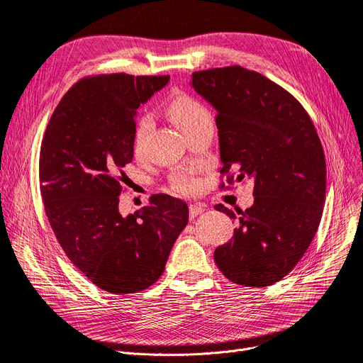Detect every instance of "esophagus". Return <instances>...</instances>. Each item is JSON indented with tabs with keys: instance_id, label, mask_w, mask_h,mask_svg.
<instances>
[{
	"instance_id": "34e87169",
	"label": "esophagus",
	"mask_w": 363,
	"mask_h": 363,
	"mask_svg": "<svg viewBox=\"0 0 363 363\" xmlns=\"http://www.w3.org/2000/svg\"><path fill=\"white\" fill-rule=\"evenodd\" d=\"M202 212H203V208L200 205H189V213H190L191 218L197 217L199 213H202Z\"/></svg>"
}]
</instances>
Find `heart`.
Masks as SVG:
<instances>
[{"mask_svg":"<svg viewBox=\"0 0 363 363\" xmlns=\"http://www.w3.org/2000/svg\"><path fill=\"white\" fill-rule=\"evenodd\" d=\"M164 113L177 125L185 136L193 131L209 125L212 123V116L208 106L199 100L197 97L186 94L184 91L173 92L170 99L164 104ZM151 131V119L142 116L138 119L136 127L133 133V151L136 155H142L145 150V143L147 134ZM170 184L174 191L184 194H193L197 191L200 181L186 172H174L170 178Z\"/></svg>","mask_w":363,"mask_h":363,"instance_id":"obj_1","label":"heart"}]
</instances>
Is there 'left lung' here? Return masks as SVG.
<instances>
[{
	"label": "left lung",
	"instance_id": "1",
	"mask_svg": "<svg viewBox=\"0 0 363 363\" xmlns=\"http://www.w3.org/2000/svg\"><path fill=\"white\" fill-rule=\"evenodd\" d=\"M193 88L217 109L221 177L252 179L254 205L217 211L239 221L213 252L232 283L266 287L303 257L326 196V160L310 115L283 86L240 65L193 73ZM220 189H229L221 182Z\"/></svg>",
	"mask_w": 363,
	"mask_h": 363
}]
</instances>
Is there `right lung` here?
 Listing matches in <instances>:
<instances>
[{"label":"right lung","mask_w":363,"mask_h":363,"mask_svg":"<svg viewBox=\"0 0 363 363\" xmlns=\"http://www.w3.org/2000/svg\"><path fill=\"white\" fill-rule=\"evenodd\" d=\"M169 76L80 79L58 103L40 147V193L65 256L92 284L138 293L161 277L189 206L167 194L123 217L124 166L133 160L134 113Z\"/></svg>","instance_id":"1"}]
</instances>
